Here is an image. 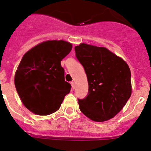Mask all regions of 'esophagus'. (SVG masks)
Segmentation results:
<instances>
[{
  "instance_id": "obj_1",
  "label": "esophagus",
  "mask_w": 151,
  "mask_h": 151,
  "mask_svg": "<svg viewBox=\"0 0 151 151\" xmlns=\"http://www.w3.org/2000/svg\"><path fill=\"white\" fill-rule=\"evenodd\" d=\"M71 85H72V89H74V88H75V82L72 81V82H71Z\"/></svg>"
}]
</instances>
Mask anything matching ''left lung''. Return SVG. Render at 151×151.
Returning <instances> with one entry per match:
<instances>
[{"instance_id": "obj_1", "label": "left lung", "mask_w": 151, "mask_h": 151, "mask_svg": "<svg viewBox=\"0 0 151 151\" xmlns=\"http://www.w3.org/2000/svg\"><path fill=\"white\" fill-rule=\"evenodd\" d=\"M74 49L88 83L87 97L78 100L80 110L93 121L110 120L121 111L131 96L128 65L105 47L81 43Z\"/></svg>"}]
</instances>
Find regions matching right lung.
<instances>
[{"instance_id":"right-lung-1","label":"right lung","mask_w":151,"mask_h":151,"mask_svg":"<svg viewBox=\"0 0 151 151\" xmlns=\"http://www.w3.org/2000/svg\"><path fill=\"white\" fill-rule=\"evenodd\" d=\"M72 49L68 42L47 40L24 55L15 72L14 84L23 104L32 113H54L70 93L71 85L65 81L60 61Z\"/></svg>"}]
</instances>
